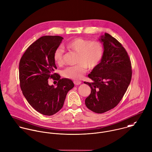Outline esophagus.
<instances>
[{
    "mask_svg": "<svg viewBox=\"0 0 152 152\" xmlns=\"http://www.w3.org/2000/svg\"><path fill=\"white\" fill-rule=\"evenodd\" d=\"M74 84H75V86H78V85L81 84V81H74Z\"/></svg>",
    "mask_w": 152,
    "mask_h": 152,
    "instance_id": "obj_1",
    "label": "esophagus"
}]
</instances>
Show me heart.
<instances>
[{"mask_svg": "<svg viewBox=\"0 0 152 152\" xmlns=\"http://www.w3.org/2000/svg\"><path fill=\"white\" fill-rule=\"evenodd\" d=\"M67 48L78 52L77 65L68 66L63 71V75L72 80H81L87 70V67L94 68L99 65L104 55V47L99 41L81 38H75L66 44ZM64 51L61 47L53 53V60L59 65L64 63Z\"/></svg>", "mask_w": 152, "mask_h": 152, "instance_id": "obj_1", "label": "heart"}]
</instances>
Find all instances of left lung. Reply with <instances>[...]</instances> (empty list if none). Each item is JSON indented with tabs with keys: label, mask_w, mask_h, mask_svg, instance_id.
Returning <instances> with one entry per match:
<instances>
[{
	"label": "left lung",
	"mask_w": 152,
	"mask_h": 152,
	"mask_svg": "<svg viewBox=\"0 0 152 152\" xmlns=\"http://www.w3.org/2000/svg\"><path fill=\"white\" fill-rule=\"evenodd\" d=\"M103 44L101 62L88 74L93 82H84L91 90L85 103L93 112L101 114L114 108L121 100L130 83V59L122 45L107 33L99 39Z\"/></svg>",
	"instance_id": "obj_1"
}]
</instances>
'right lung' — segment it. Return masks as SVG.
I'll return each mask as SVG.
<instances>
[{
  "label": "right lung",
  "mask_w": 152,
  "mask_h": 152,
  "mask_svg": "<svg viewBox=\"0 0 152 152\" xmlns=\"http://www.w3.org/2000/svg\"><path fill=\"white\" fill-rule=\"evenodd\" d=\"M63 38L44 36L32 44L22 55L19 65L20 86L29 104L38 112L52 115L59 111L68 92L74 84L68 78H60L54 73L56 66L53 53ZM58 81L54 88L48 84V79Z\"/></svg>",
  "instance_id": "add662e5"
}]
</instances>
